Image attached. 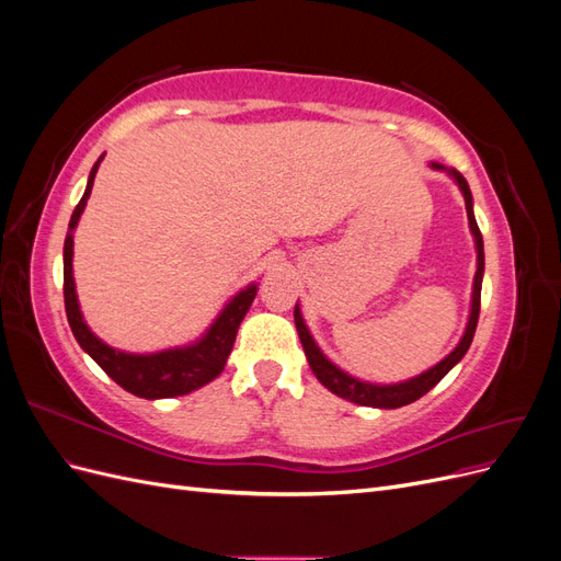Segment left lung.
I'll use <instances>...</instances> for the list:
<instances>
[{"instance_id": "left-lung-1", "label": "left lung", "mask_w": 561, "mask_h": 561, "mask_svg": "<svg viewBox=\"0 0 561 561\" xmlns=\"http://www.w3.org/2000/svg\"><path fill=\"white\" fill-rule=\"evenodd\" d=\"M433 171H445L456 184L458 190L463 194L466 201V213H468V227L470 233L474 239V252H478V271H474V278H472V297H470V316L466 322V330L461 342L456 344V348L445 355L443 360L437 365H433L431 369L421 371V375L407 379V381H398V383H371V381H363L358 377L348 375L342 367H336L325 353L320 351V346L316 344L313 334L309 332L307 322L301 318V309H299V301L295 307V325L299 332V342L304 346V353H307V360L313 369L316 379L325 386L328 390H332L334 396L344 398L348 402L355 404H363V407H377V410H398V407L410 404L414 400H419L421 396H426L433 386H437L447 377V371L461 363L463 355L468 353L470 344H472V336H474V328H478V318H480V295H482V276H484V243H482V233L478 222H474V213H472V194H470V186L466 182V178L454 171V168H447L437 161H431Z\"/></svg>"}]
</instances>
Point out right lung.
Masks as SVG:
<instances>
[{
    "label": "right lung",
    "instance_id": "right-lung-1",
    "mask_svg": "<svg viewBox=\"0 0 561 561\" xmlns=\"http://www.w3.org/2000/svg\"><path fill=\"white\" fill-rule=\"evenodd\" d=\"M103 159L105 154L100 157L91 168L87 192H83L81 201L77 203L70 219V229H67V236H65V250H62L65 287L62 290H65L67 322H70L72 334L79 342V346L107 371V377H112L118 386L126 388L128 393L145 400L186 396L192 393V390L217 379L219 371L225 369L236 342V332H239V325L243 322L254 295H257V283H250L241 293H236L225 304V309L219 311L217 318L210 322V328L192 344L163 348L157 353H126L105 344L103 339L95 336L87 325V320H83V313L79 307L72 257H75V229L79 225L83 208H87L98 165Z\"/></svg>",
    "mask_w": 561,
    "mask_h": 561
}]
</instances>
